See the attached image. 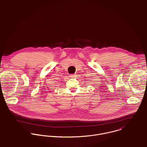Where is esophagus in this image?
<instances>
[{"label": "esophagus", "instance_id": "esophagus-1", "mask_svg": "<svg viewBox=\"0 0 147 147\" xmlns=\"http://www.w3.org/2000/svg\"><path fill=\"white\" fill-rule=\"evenodd\" d=\"M76 75L75 74H71V75H70V77H76Z\"/></svg>", "mask_w": 147, "mask_h": 147}]
</instances>
